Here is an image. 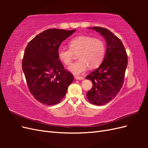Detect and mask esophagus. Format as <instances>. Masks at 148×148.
I'll return each mask as SVG.
<instances>
[{
	"instance_id": "34e87169",
	"label": "esophagus",
	"mask_w": 148,
	"mask_h": 148,
	"mask_svg": "<svg viewBox=\"0 0 148 148\" xmlns=\"http://www.w3.org/2000/svg\"><path fill=\"white\" fill-rule=\"evenodd\" d=\"M75 79H78V80H82V79H84V77H78V76H76Z\"/></svg>"
}]
</instances>
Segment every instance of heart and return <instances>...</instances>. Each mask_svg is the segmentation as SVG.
Segmentation results:
<instances>
[{"label":"heart","mask_w":148,"mask_h":148,"mask_svg":"<svg viewBox=\"0 0 148 148\" xmlns=\"http://www.w3.org/2000/svg\"><path fill=\"white\" fill-rule=\"evenodd\" d=\"M70 49L60 48L58 57L64 64H71L75 55L79 60L73 64L69 70L74 75L84 73L89 66L95 69L99 66L104 60L106 53L105 44L101 39L88 36H79L69 42Z\"/></svg>","instance_id":"obj_1"}]
</instances>
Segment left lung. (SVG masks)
<instances>
[{
	"instance_id": "obj_1",
	"label": "left lung",
	"mask_w": 148,
	"mask_h": 148,
	"mask_svg": "<svg viewBox=\"0 0 148 148\" xmlns=\"http://www.w3.org/2000/svg\"><path fill=\"white\" fill-rule=\"evenodd\" d=\"M89 28L100 33L107 42L102 64L86 77L92 83V88L87 92V99L92 104L102 106L112 99L122 88L128 56L122 42L110 31L97 26Z\"/></svg>"
}]
</instances>
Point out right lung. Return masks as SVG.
<instances>
[{
  "instance_id": "right-lung-1",
  "label": "right lung",
  "mask_w": 148,
  "mask_h": 148,
  "mask_svg": "<svg viewBox=\"0 0 148 148\" xmlns=\"http://www.w3.org/2000/svg\"><path fill=\"white\" fill-rule=\"evenodd\" d=\"M75 31L45 30L30 41L25 49L22 69L27 86L36 99L44 104L59 103L73 81V75L59 60L58 51L62 42Z\"/></svg>"
}]
</instances>
